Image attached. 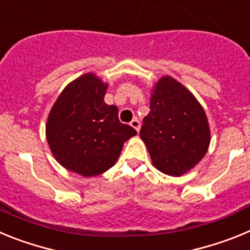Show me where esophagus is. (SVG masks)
<instances>
[{"instance_id": "esophagus-1", "label": "esophagus", "mask_w": 250, "mask_h": 250, "mask_svg": "<svg viewBox=\"0 0 250 250\" xmlns=\"http://www.w3.org/2000/svg\"><path fill=\"white\" fill-rule=\"evenodd\" d=\"M130 125H131V126L139 132V130H140V121H139L138 119H132L131 123H130Z\"/></svg>"}]
</instances>
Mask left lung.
<instances>
[{
    "label": "left lung",
    "mask_w": 250,
    "mask_h": 250,
    "mask_svg": "<svg viewBox=\"0 0 250 250\" xmlns=\"http://www.w3.org/2000/svg\"><path fill=\"white\" fill-rule=\"evenodd\" d=\"M150 95V112L143 121L140 138L159 171L182 176L209 149L207 114L195 96L167 75L159 79Z\"/></svg>",
    "instance_id": "left-lung-1"
}]
</instances>
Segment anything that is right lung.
Listing matches in <instances>:
<instances>
[{
	"mask_svg": "<svg viewBox=\"0 0 250 250\" xmlns=\"http://www.w3.org/2000/svg\"><path fill=\"white\" fill-rule=\"evenodd\" d=\"M107 83L92 72L66 85L52 105L46 139L60 165L85 178L105 173L118 161L136 130L119 121V109L104 96Z\"/></svg>",
	"mask_w": 250,
	"mask_h": 250,
	"instance_id": "add662e5",
	"label": "right lung"
}]
</instances>
